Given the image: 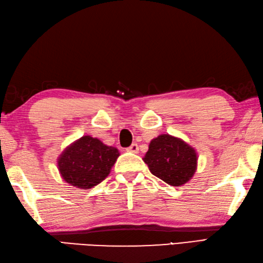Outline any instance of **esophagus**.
Returning <instances> with one entry per match:
<instances>
[{
    "label": "esophagus",
    "instance_id": "esophagus-1",
    "mask_svg": "<svg viewBox=\"0 0 263 263\" xmlns=\"http://www.w3.org/2000/svg\"><path fill=\"white\" fill-rule=\"evenodd\" d=\"M126 151L131 152V153H135V154H136V153L139 152V147H138L137 144H132L130 147L126 148Z\"/></svg>",
    "mask_w": 263,
    "mask_h": 263
}]
</instances>
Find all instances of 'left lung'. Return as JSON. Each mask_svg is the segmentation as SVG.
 Here are the masks:
<instances>
[{
  "instance_id": "left-lung-1",
  "label": "left lung",
  "mask_w": 263,
  "mask_h": 263,
  "mask_svg": "<svg viewBox=\"0 0 263 263\" xmlns=\"http://www.w3.org/2000/svg\"><path fill=\"white\" fill-rule=\"evenodd\" d=\"M151 173L173 186H180L197 170V153L185 141L169 135L153 139L144 157Z\"/></svg>"
}]
</instances>
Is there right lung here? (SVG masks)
<instances>
[{
    "mask_svg": "<svg viewBox=\"0 0 263 263\" xmlns=\"http://www.w3.org/2000/svg\"><path fill=\"white\" fill-rule=\"evenodd\" d=\"M118 156L117 148L85 136L62 153L57 164L66 183L88 190L107 177Z\"/></svg>",
    "mask_w": 263,
    "mask_h": 263,
    "instance_id": "right-lung-1",
    "label": "right lung"
}]
</instances>
